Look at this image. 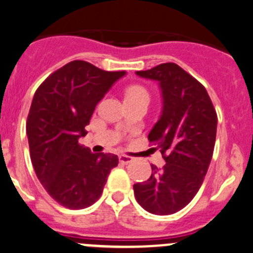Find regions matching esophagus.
Instances as JSON below:
<instances>
[{
	"label": "esophagus",
	"instance_id": "1",
	"mask_svg": "<svg viewBox=\"0 0 253 253\" xmlns=\"http://www.w3.org/2000/svg\"><path fill=\"white\" fill-rule=\"evenodd\" d=\"M119 161L120 163H122V164H129V163H131V161H133V159L130 158V156H128V155H119Z\"/></svg>",
	"mask_w": 253,
	"mask_h": 253
}]
</instances>
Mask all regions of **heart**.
Here are the masks:
<instances>
[{
    "label": "heart",
    "instance_id": "obj_1",
    "mask_svg": "<svg viewBox=\"0 0 253 253\" xmlns=\"http://www.w3.org/2000/svg\"><path fill=\"white\" fill-rule=\"evenodd\" d=\"M138 95H146V97H149V93L141 85H131L126 89V98L138 97Z\"/></svg>",
    "mask_w": 253,
    "mask_h": 253
}]
</instances>
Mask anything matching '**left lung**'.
<instances>
[{
	"label": "left lung",
	"instance_id": "left-lung-1",
	"mask_svg": "<svg viewBox=\"0 0 253 253\" xmlns=\"http://www.w3.org/2000/svg\"><path fill=\"white\" fill-rule=\"evenodd\" d=\"M139 77L159 82L163 112L149 133L167 164L151 165V176L134 184L139 205L154 215H171L197 194L208 172L217 129V114L205 86L175 63H163Z\"/></svg>",
	"mask_w": 253,
	"mask_h": 253
}]
</instances>
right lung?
Masks as SVG:
<instances>
[{"label": "right lung", "mask_w": 253, "mask_h": 253, "mask_svg": "<svg viewBox=\"0 0 253 253\" xmlns=\"http://www.w3.org/2000/svg\"><path fill=\"white\" fill-rule=\"evenodd\" d=\"M124 71L107 72L73 61L53 72L36 90L26 131L31 161L45 191L67 209H85L102 195L114 154L81 145L93 112Z\"/></svg>", "instance_id": "1"}]
</instances>
